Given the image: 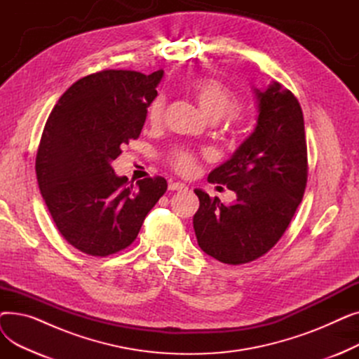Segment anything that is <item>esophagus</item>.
Instances as JSON below:
<instances>
[{
  "label": "esophagus",
  "mask_w": 359,
  "mask_h": 359,
  "mask_svg": "<svg viewBox=\"0 0 359 359\" xmlns=\"http://www.w3.org/2000/svg\"><path fill=\"white\" fill-rule=\"evenodd\" d=\"M168 189L170 191H177V192H182V191H186L187 186L184 183H180V182H172L168 184Z\"/></svg>",
  "instance_id": "1"
}]
</instances>
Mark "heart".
<instances>
[{
  "label": "heart",
  "instance_id": "b5f03b06",
  "mask_svg": "<svg viewBox=\"0 0 359 359\" xmlns=\"http://www.w3.org/2000/svg\"><path fill=\"white\" fill-rule=\"evenodd\" d=\"M192 96L201 106V109L212 121H218L225 116L230 125L240 123L241 116L236 110L240 104L238 94L214 79L199 77L191 81L189 84ZM165 110L164 96H157L149 103L147 110V118L149 125L158 126L163 122ZM167 163L172 165L176 173L182 176H194L199 168V156L192 148L176 147L170 149L165 156Z\"/></svg>",
  "mask_w": 359,
  "mask_h": 359
}]
</instances>
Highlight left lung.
Here are the masks:
<instances>
[{
  "label": "left lung",
  "instance_id": "8db88e82",
  "mask_svg": "<svg viewBox=\"0 0 359 359\" xmlns=\"http://www.w3.org/2000/svg\"><path fill=\"white\" fill-rule=\"evenodd\" d=\"M257 126L234 156L210 173L237 201L224 205L199 189L194 229L199 248L227 265H244L266 255L304 196L309 160L303 110L290 90L273 83L256 90Z\"/></svg>",
  "mask_w": 359,
  "mask_h": 359
}]
</instances>
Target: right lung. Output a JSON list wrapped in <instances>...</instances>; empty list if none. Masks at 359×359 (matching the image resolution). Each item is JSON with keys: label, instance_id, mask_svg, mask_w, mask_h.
Instances as JSON below:
<instances>
[{"label": "right lung", "instance_id": "add662e5", "mask_svg": "<svg viewBox=\"0 0 359 359\" xmlns=\"http://www.w3.org/2000/svg\"><path fill=\"white\" fill-rule=\"evenodd\" d=\"M163 69H103L75 81L52 109L36 154V176L61 236L106 257L130 246L167 191L161 176L126 183L110 163L138 140Z\"/></svg>", "mask_w": 359, "mask_h": 359}]
</instances>
